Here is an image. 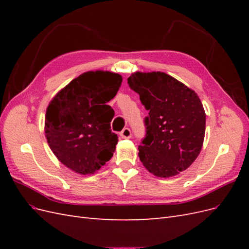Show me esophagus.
Listing matches in <instances>:
<instances>
[{"label":"esophagus","instance_id":"34e87169","mask_svg":"<svg viewBox=\"0 0 249 249\" xmlns=\"http://www.w3.org/2000/svg\"><path fill=\"white\" fill-rule=\"evenodd\" d=\"M120 136H122V138H124V139H129V138H131V136H132V132H131V130L129 129V127H124V129L120 132Z\"/></svg>","mask_w":249,"mask_h":249}]
</instances>
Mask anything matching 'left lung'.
<instances>
[{"label": "left lung", "instance_id": "1", "mask_svg": "<svg viewBox=\"0 0 249 249\" xmlns=\"http://www.w3.org/2000/svg\"><path fill=\"white\" fill-rule=\"evenodd\" d=\"M130 88L148 110L145 136L139 158L144 167L160 178L177 176L196 159L206 132V113L197 94L169 74L135 72Z\"/></svg>", "mask_w": 249, "mask_h": 249}]
</instances>
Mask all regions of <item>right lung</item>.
I'll use <instances>...</instances> for the list:
<instances>
[{
    "mask_svg": "<svg viewBox=\"0 0 249 249\" xmlns=\"http://www.w3.org/2000/svg\"><path fill=\"white\" fill-rule=\"evenodd\" d=\"M123 78L110 71H88L66 85L47 109L44 131L58 160L81 175L108 162L118 137L111 131L114 110L107 105Z\"/></svg>",
    "mask_w": 249,
    "mask_h": 249,
    "instance_id": "obj_1",
    "label": "right lung"
}]
</instances>
